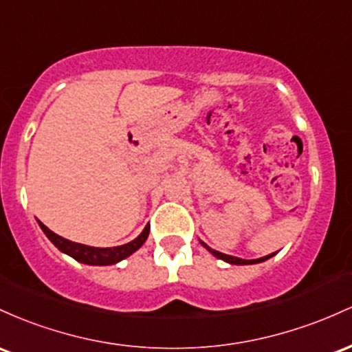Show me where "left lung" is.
Masks as SVG:
<instances>
[{"mask_svg":"<svg viewBox=\"0 0 352 352\" xmlns=\"http://www.w3.org/2000/svg\"><path fill=\"white\" fill-rule=\"evenodd\" d=\"M199 243L203 244V246L206 248V250H208L209 252H211L212 256H216V258H218V259H223V261H226V263H229V264H238V266H244V264H258V263H263V261H266V259H270V258H272V256L276 254V252H272V254H267V256H264V258H259V259H241V258H236V256L223 254V252L212 250V248H209L208 244L203 243V241H201V239H199Z\"/></svg>","mask_w":352,"mask_h":352,"instance_id":"obj_1","label":"left lung"}]
</instances>
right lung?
<instances>
[{"mask_svg": "<svg viewBox=\"0 0 352 352\" xmlns=\"http://www.w3.org/2000/svg\"><path fill=\"white\" fill-rule=\"evenodd\" d=\"M38 224L39 228L43 229V232L46 234V238H48L59 251L71 256L73 259H76L78 263L89 264V266H109V264H116L123 261V259L128 258V256H131L133 252L140 250L149 236V226H146L143 229V232H141L136 239H133L131 243L123 244V246L93 248V246H86V244L73 243V241L61 238V236H58L56 232H53L51 229L46 228L41 221H38Z\"/></svg>", "mask_w": 352, "mask_h": 352, "instance_id": "add662e5", "label": "right lung"}]
</instances>
